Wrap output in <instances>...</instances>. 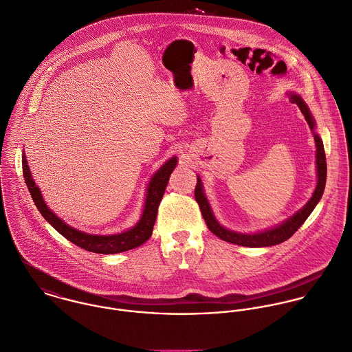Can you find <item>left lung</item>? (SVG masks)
<instances>
[{
    "instance_id": "1",
    "label": "left lung",
    "mask_w": 352,
    "mask_h": 352,
    "mask_svg": "<svg viewBox=\"0 0 352 352\" xmlns=\"http://www.w3.org/2000/svg\"><path fill=\"white\" fill-rule=\"evenodd\" d=\"M285 95L288 96L291 103H295L300 109L302 114L305 116V120L307 121V124H309V126H310V129L313 131V135H314L316 148H317L316 149L317 185H316V189L313 192V196L305 204V207H302L299 211L295 212L292 216H289L288 219L281 221L280 224H278L275 227H270V228L263 230V231L245 234V232H238V231H234V230H228L217 221V219L214 217L213 211H212L211 204H210V201L206 196L203 181L197 175V185H196V189H195L196 201L200 206L201 214H203L208 228L221 241H226V242H230V243H234V245H239V246H246V248H265V246L279 245L281 242L287 241L305 223V220L309 217V214L316 208V206L318 204V201L321 200V197L324 195L325 182H327V159H325V151H324L322 140L316 133V121H314L307 104L305 103V100L302 99L300 95H298L295 92H291V91H288Z\"/></svg>"
}]
</instances>
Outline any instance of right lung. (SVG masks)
<instances>
[{
	"mask_svg": "<svg viewBox=\"0 0 352 352\" xmlns=\"http://www.w3.org/2000/svg\"><path fill=\"white\" fill-rule=\"evenodd\" d=\"M178 164V157L173 156L170 157L151 178L146 185L145 190V201L144 208L141 212L139 221L132 227L122 232L110 234V235H98V234H88L84 231H80L74 227L67 224L61 217H58L54 212L52 211L47 204L43 200V196L41 193V189L36 186L32 174L30 171L25 153H23V174L27 184V188L31 193V197L36 206V208L42 213V216L68 241L77 245L78 248L99 253V254H116L122 253L135 248H139L144 242L149 239L152 235L153 224L156 220L157 208L162 201V197L164 195L167 182L170 179V175L173 170Z\"/></svg>",
	"mask_w": 352,
	"mask_h": 352,
	"instance_id": "add662e5",
	"label": "right lung"
}]
</instances>
